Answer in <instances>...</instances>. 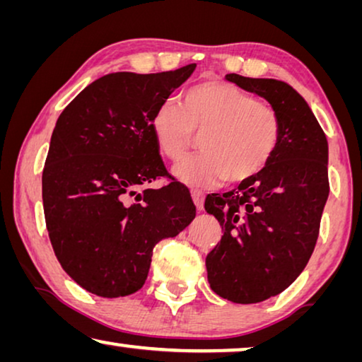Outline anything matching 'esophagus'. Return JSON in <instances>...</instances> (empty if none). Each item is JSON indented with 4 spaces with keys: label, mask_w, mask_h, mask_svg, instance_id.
I'll return each instance as SVG.
<instances>
[{
    "label": "esophagus",
    "mask_w": 362,
    "mask_h": 362,
    "mask_svg": "<svg viewBox=\"0 0 362 362\" xmlns=\"http://www.w3.org/2000/svg\"><path fill=\"white\" fill-rule=\"evenodd\" d=\"M192 198H193L194 206H197V209L202 211L204 206V193L199 190H192Z\"/></svg>",
    "instance_id": "1"
}]
</instances>
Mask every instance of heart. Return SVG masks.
<instances>
[{"instance_id":"heart-1","label":"heart","mask_w":362,"mask_h":362,"mask_svg":"<svg viewBox=\"0 0 362 362\" xmlns=\"http://www.w3.org/2000/svg\"><path fill=\"white\" fill-rule=\"evenodd\" d=\"M151 129L160 153L180 160L202 134V153L182 160L174 174L192 187L223 179L248 180L277 151L282 120L267 103L223 82H202L182 93V106L165 101L154 109Z\"/></svg>"}]
</instances>
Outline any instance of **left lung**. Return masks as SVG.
Returning a JSON list of instances; mask_svg holds the SVG:
<instances>
[{"label": "left lung", "mask_w": 362, "mask_h": 362, "mask_svg": "<svg viewBox=\"0 0 362 362\" xmlns=\"http://www.w3.org/2000/svg\"><path fill=\"white\" fill-rule=\"evenodd\" d=\"M226 78L267 100L282 120L279 148L266 168L204 202L223 232L206 256L211 288L250 305L282 293L313 255L330 190L329 145L311 107L288 83L238 74Z\"/></svg>", "instance_id": "8db88e82"}]
</instances>
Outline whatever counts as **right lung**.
Returning <instances> with one entry per match:
<instances>
[{"label":"right lung","instance_id":"obj_1","mask_svg":"<svg viewBox=\"0 0 362 362\" xmlns=\"http://www.w3.org/2000/svg\"><path fill=\"white\" fill-rule=\"evenodd\" d=\"M197 64L158 74L114 72L95 80L57 119L42 175L45 221L54 255L90 293L140 290L158 242L197 214L190 192L170 175L151 129L154 109Z\"/></svg>","mask_w":362,"mask_h":362}]
</instances>
